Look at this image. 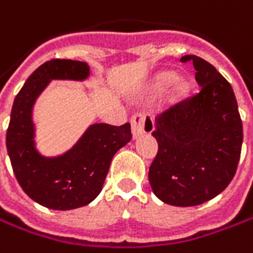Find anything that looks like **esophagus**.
Returning a JSON list of instances; mask_svg holds the SVG:
<instances>
[{
	"mask_svg": "<svg viewBox=\"0 0 253 253\" xmlns=\"http://www.w3.org/2000/svg\"><path fill=\"white\" fill-rule=\"evenodd\" d=\"M131 126H132V136L138 138L144 133H149L154 129V120L149 114H135L131 118Z\"/></svg>",
	"mask_w": 253,
	"mask_h": 253,
	"instance_id": "obj_1",
	"label": "esophagus"
}]
</instances>
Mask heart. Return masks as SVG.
<instances>
[{"label": "heart", "mask_w": 253, "mask_h": 253, "mask_svg": "<svg viewBox=\"0 0 253 253\" xmlns=\"http://www.w3.org/2000/svg\"><path fill=\"white\" fill-rule=\"evenodd\" d=\"M176 81V75L175 74H172V72H168V74H164V75H161L158 80V86L159 88H165V86H168L170 84H173ZM185 88H186V85L183 83L178 84V91L179 92H183L185 91Z\"/></svg>", "instance_id": "obj_1"}]
</instances>
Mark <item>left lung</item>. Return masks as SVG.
Listing matches in <instances>:
<instances>
[{"label": "left lung", "mask_w": 253, "mask_h": 253, "mask_svg": "<svg viewBox=\"0 0 253 253\" xmlns=\"http://www.w3.org/2000/svg\"><path fill=\"white\" fill-rule=\"evenodd\" d=\"M181 61H192L201 89L155 118L158 154L148 178L162 202L195 207L232 181L244 131L231 84L202 58L185 55Z\"/></svg>", "instance_id": "8db88e82"}]
</instances>
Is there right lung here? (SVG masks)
Returning <instances> with one entry per match:
<instances>
[{
	"instance_id": "1",
	"label": "right lung",
	"mask_w": 253,
	"mask_h": 253,
	"mask_svg": "<svg viewBox=\"0 0 253 253\" xmlns=\"http://www.w3.org/2000/svg\"><path fill=\"white\" fill-rule=\"evenodd\" d=\"M89 74L86 62L51 59L32 72L14 99L6 151L24 192L45 208L70 211L92 202L102 191L114 155L132 138L129 124H92L61 155L45 157L38 151L32 120L38 96L54 80L85 81Z\"/></svg>"
}]
</instances>
